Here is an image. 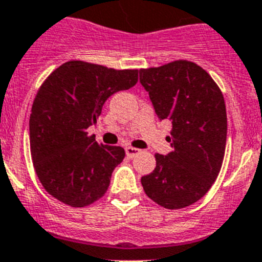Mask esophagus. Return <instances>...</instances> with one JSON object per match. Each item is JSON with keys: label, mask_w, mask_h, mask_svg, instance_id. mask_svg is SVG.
Here are the masks:
<instances>
[{"label": "esophagus", "mask_w": 262, "mask_h": 262, "mask_svg": "<svg viewBox=\"0 0 262 262\" xmlns=\"http://www.w3.org/2000/svg\"><path fill=\"white\" fill-rule=\"evenodd\" d=\"M125 151H126V156L129 158H133L135 156H137L141 153V150H140V149L132 148V146H126V148H125Z\"/></svg>", "instance_id": "obj_1"}]
</instances>
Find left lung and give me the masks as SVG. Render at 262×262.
Returning a JSON list of instances; mask_svg holds the SVG:
<instances>
[{
  "label": "left lung",
  "instance_id": "left-lung-1",
  "mask_svg": "<svg viewBox=\"0 0 262 262\" xmlns=\"http://www.w3.org/2000/svg\"><path fill=\"white\" fill-rule=\"evenodd\" d=\"M140 82L158 118L172 122V151L156 153L142 188L162 208H186L206 194L221 170L228 129L223 92L206 70L186 60L140 69Z\"/></svg>",
  "mask_w": 262,
  "mask_h": 262
}]
</instances>
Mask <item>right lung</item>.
Returning a JSON list of instances; mask_svg holds the SVG:
<instances>
[{
	"label": "right lung",
	"mask_w": 262,
	"mask_h": 262,
	"mask_svg": "<svg viewBox=\"0 0 262 262\" xmlns=\"http://www.w3.org/2000/svg\"><path fill=\"white\" fill-rule=\"evenodd\" d=\"M138 69H113L72 60L39 86L29 121L30 153L46 192L73 208L89 206L106 193L125 150L89 136L105 101L135 86Z\"/></svg>",
	"instance_id": "right-lung-1"
}]
</instances>
